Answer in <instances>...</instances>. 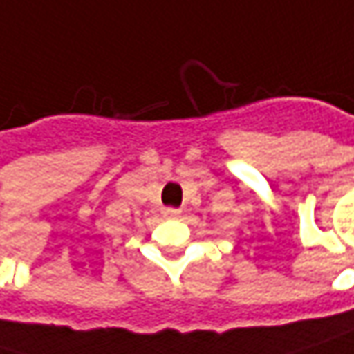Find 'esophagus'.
<instances>
[{
    "label": "esophagus",
    "instance_id": "obj_1",
    "mask_svg": "<svg viewBox=\"0 0 354 354\" xmlns=\"http://www.w3.org/2000/svg\"><path fill=\"white\" fill-rule=\"evenodd\" d=\"M180 209H172V207H168V209H164V216H170V218H174V216H180Z\"/></svg>",
    "mask_w": 354,
    "mask_h": 354
}]
</instances>
